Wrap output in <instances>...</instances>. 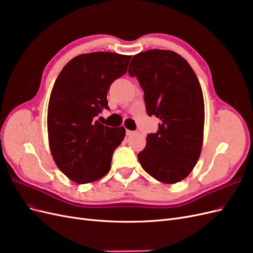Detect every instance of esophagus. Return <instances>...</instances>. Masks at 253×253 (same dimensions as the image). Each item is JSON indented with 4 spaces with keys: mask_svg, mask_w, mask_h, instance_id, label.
<instances>
[{
    "mask_svg": "<svg viewBox=\"0 0 253 253\" xmlns=\"http://www.w3.org/2000/svg\"><path fill=\"white\" fill-rule=\"evenodd\" d=\"M133 134H135L134 131H129V129H127V131H126V135H127V136H131V135H133Z\"/></svg>",
    "mask_w": 253,
    "mask_h": 253,
    "instance_id": "esophagus-1",
    "label": "esophagus"
}]
</instances>
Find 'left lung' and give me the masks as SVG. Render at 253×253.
Segmentation results:
<instances>
[{
    "label": "left lung",
    "instance_id": "1",
    "mask_svg": "<svg viewBox=\"0 0 253 253\" xmlns=\"http://www.w3.org/2000/svg\"><path fill=\"white\" fill-rule=\"evenodd\" d=\"M128 74L139 81L149 116L160 119L138 154L142 169L164 183L185 179L204 138V96L194 71L178 53L151 49L133 57Z\"/></svg>",
    "mask_w": 253,
    "mask_h": 253
}]
</instances>
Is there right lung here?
<instances>
[{"instance_id":"right-lung-1","label":"right lung","mask_w":253,"mask_h":253,"mask_svg":"<svg viewBox=\"0 0 253 253\" xmlns=\"http://www.w3.org/2000/svg\"><path fill=\"white\" fill-rule=\"evenodd\" d=\"M131 56L97 51L72 59L53 84L47 110L49 148L59 169L77 183L109 172L113 153L124 140V126L96 120L109 110L111 84L125 75Z\"/></svg>"}]
</instances>
